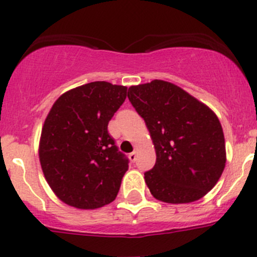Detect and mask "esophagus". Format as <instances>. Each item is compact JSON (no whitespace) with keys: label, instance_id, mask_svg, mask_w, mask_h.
<instances>
[{"label":"esophagus","instance_id":"34e87169","mask_svg":"<svg viewBox=\"0 0 257 257\" xmlns=\"http://www.w3.org/2000/svg\"><path fill=\"white\" fill-rule=\"evenodd\" d=\"M128 158L131 159V162H133V163L136 162V160H137V152H132L131 154L128 155Z\"/></svg>","mask_w":257,"mask_h":257}]
</instances>
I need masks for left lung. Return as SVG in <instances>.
Segmentation results:
<instances>
[{"label": "left lung", "mask_w": 257, "mask_h": 257, "mask_svg": "<svg viewBox=\"0 0 257 257\" xmlns=\"http://www.w3.org/2000/svg\"><path fill=\"white\" fill-rule=\"evenodd\" d=\"M128 98L144 119L157 153L155 165L144 173L152 195L170 204L203 198L226 163L224 133L215 113L164 80L132 85Z\"/></svg>", "instance_id": "8db88e82"}]
</instances>
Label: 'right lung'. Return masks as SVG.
Here are the masks:
<instances>
[{
  "instance_id": "right-lung-1",
  "label": "right lung",
  "mask_w": 257,
  "mask_h": 257,
  "mask_svg": "<svg viewBox=\"0 0 257 257\" xmlns=\"http://www.w3.org/2000/svg\"><path fill=\"white\" fill-rule=\"evenodd\" d=\"M125 98L126 87L92 82L62 94L49 110L40 162L63 203L97 209L116 198L129 159L108 133V123Z\"/></svg>"
}]
</instances>
